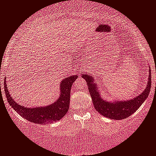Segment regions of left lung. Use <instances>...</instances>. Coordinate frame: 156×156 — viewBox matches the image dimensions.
<instances>
[{"label": "left lung", "instance_id": "left-lung-1", "mask_svg": "<svg viewBox=\"0 0 156 156\" xmlns=\"http://www.w3.org/2000/svg\"><path fill=\"white\" fill-rule=\"evenodd\" d=\"M151 72V70L149 71ZM151 74L150 73L148 83L145 91L141 95H139L135 98L127 101H117L116 103H110L104 101L101 98L99 93L98 92L97 86L92 83L93 82L92 78L88 74H84L82 77L85 79L87 82L88 90L93 99V103L95 110L101 113V115L107 118L121 120V119L127 118L131 116L132 113L135 112L139 108L140 105L145 101L150 93L151 87Z\"/></svg>", "mask_w": 156, "mask_h": 156}]
</instances>
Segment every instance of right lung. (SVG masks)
I'll return each instance as SVG.
<instances>
[{
	"mask_svg": "<svg viewBox=\"0 0 156 156\" xmlns=\"http://www.w3.org/2000/svg\"><path fill=\"white\" fill-rule=\"evenodd\" d=\"M78 77L77 75L69 76L61 83V95L53 104L45 107L26 108L17 104L9 95L6 82H4V90L7 101L13 109L25 119L35 124H48L62 119L69 110L70 92L72 84Z\"/></svg>",
	"mask_w": 156,
	"mask_h": 156,
	"instance_id": "obj_1",
	"label": "right lung"
}]
</instances>
